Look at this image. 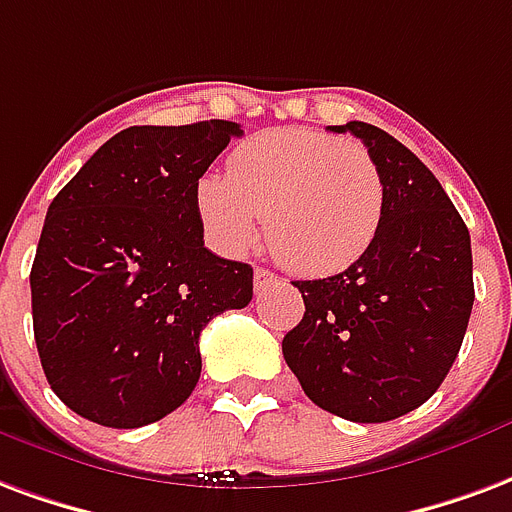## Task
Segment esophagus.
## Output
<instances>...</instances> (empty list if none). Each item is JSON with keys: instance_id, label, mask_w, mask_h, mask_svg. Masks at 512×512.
<instances>
[{"instance_id": "1", "label": "esophagus", "mask_w": 512, "mask_h": 512, "mask_svg": "<svg viewBox=\"0 0 512 512\" xmlns=\"http://www.w3.org/2000/svg\"><path fill=\"white\" fill-rule=\"evenodd\" d=\"M276 282V276L268 271V268H255V290L260 293V290H266V287H271Z\"/></svg>"}]
</instances>
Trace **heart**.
<instances>
[{"label":"heart","instance_id":"1","mask_svg":"<svg viewBox=\"0 0 512 512\" xmlns=\"http://www.w3.org/2000/svg\"><path fill=\"white\" fill-rule=\"evenodd\" d=\"M195 211L208 241L225 255L255 244L266 214L268 244L287 268L339 274L380 233L385 181L361 143L287 127L238 143L227 173H203Z\"/></svg>","mask_w":512,"mask_h":512}]
</instances>
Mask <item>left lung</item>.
Here are the masks:
<instances>
[{"label": "left lung", "mask_w": 512, "mask_h": 512, "mask_svg": "<svg viewBox=\"0 0 512 512\" xmlns=\"http://www.w3.org/2000/svg\"><path fill=\"white\" fill-rule=\"evenodd\" d=\"M385 181L382 227L366 255L325 279L293 282L304 320L282 339L309 399L352 423H385L434 396L467 333L475 285L464 219L407 146L347 121Z\"/></svg>", "instance_id": "obj_1"}]
</instances>
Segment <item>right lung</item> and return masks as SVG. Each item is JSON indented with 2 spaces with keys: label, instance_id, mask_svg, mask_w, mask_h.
Instances as JSON below:
<instances>
[{
  "label": "right lung",
  "instance_id": "obj_1",
  "mask_svg": "<svg viewBox=\"0 0 512 512\" xmlns=\"http://www.w3.org/2000/svg\"><path fill=\"white\" fill-rule=\"evenodd\" d=\"M236 121L130 127L94 151L45 214L34 255L40 363L81 418L138 429L200 380V331L252 301V266L203 246L195 184Z\"/></svg>",
  "mask_w": 512,
  "mask_h": 512
}]
</instances>
